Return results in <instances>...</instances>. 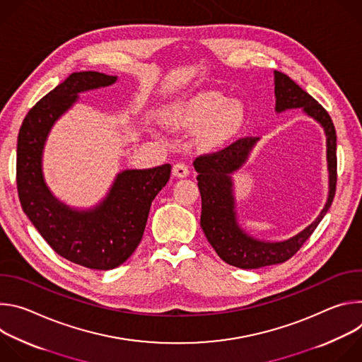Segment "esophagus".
<instances>
[{"label":"esophagus","instance_id":"34e87169","mask_svg":"<svg viewBox=\"0 0 362 362\" xmlns=\"http://www.w3.org/2000/svg\"><path fill=\"white\" fill-rule=\"evenodd\" d=\"M172 173H173V176L175 177H179V179H183V177H186L187 175H189V168H187V165H185V163H182V162H179V163H176V165H173V169H172Z\"/></svg>","mask_w":362,"mask_h":362}]
</instances>
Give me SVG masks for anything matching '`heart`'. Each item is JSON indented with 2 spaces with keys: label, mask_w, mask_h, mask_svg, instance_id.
<instances>
[{
  "label": "heart",
  "mask_w": 362,
  "mask_h": 362,
  "mask_svg": "<svg viewBox=\"0 0 362 362\" xmlns=\"http://www.w3.org/2000/svg\"><path fill=\"white\" fill-rule=\"evenodd\" d=\"M238 107L230 106L223 97L200 95L176 107L169 119L170 126L177 129L204 127L202 137L204 141L215 143L223 139L236 124Z\"/></svg>",
  "instance_id": "obj_1"
}]
</instances>
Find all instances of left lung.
Instances as JSON below:
<instances>
[{"instance_id":"1","label":"left lung","mask_w":362,"mask_h":362,"mask_svg":"<svg viewBox=\"0 0 362 362\" xmlns=\"http://www.w3.org/2000/svg\"><path fill=\"white\" fill-rule=\"evenodd\" d=\"M275 112L300 109L308 117L314 119L327 136L328 163V199L317 219L295 236L271 242L247 235L238 222L236 200L233 194L232 173L246 163L259 137L239 139L228 147L196 158L193 162L197 175V186L202 196L200 226L206 239L226 264L240 269H257L288 261L317 229L331 208L337 186V133L327 110L320 103L302 90L293 80L281 71H275Z\"/></svg>"}]
</instances>
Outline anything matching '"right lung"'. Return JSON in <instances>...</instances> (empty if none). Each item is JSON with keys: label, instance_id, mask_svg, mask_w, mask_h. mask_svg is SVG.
Wrapping results in <instances>:
<instances>
[{"label": "right lung", "instance_id": "right-lung-1", "mask_svg": "<svg viewBox=\"0 0 362 362\" xmlns=\"http://www.w3.org/2000/svg\"><path fill=\"white\" fill-rule=\"evenodd\" d=\"M98 71L70 74L25 116L17 143V189L24 214L60 256L77 265L109 271L126 262L139 246L150 204L166 186L170 165L120 172L107 196L94 208L76 209L59 200L42 175V151L51 127L83 91L115 84Z\"/></svg>", "mask_w": 362, "mask_h": 362}]
</instances>
